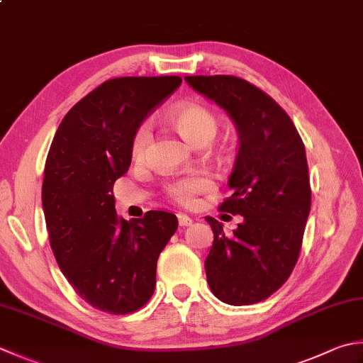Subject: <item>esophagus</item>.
<instances>
[{"label": "esophagus", "mask_w": 363, "mask_h": 363, "mask_svg": "<svg viewBox=\"0 0 363 363\" xmlns=\"http://www.w3.org/2000/svg\"><path fill=\"white\" fill-rule=\"evenodd\" d=\"M191 222H194V220H191L189 216L177 214V223H179L181 228H186V226H190Z\"/></svg>", "instance_id": "1"}]
</instances>
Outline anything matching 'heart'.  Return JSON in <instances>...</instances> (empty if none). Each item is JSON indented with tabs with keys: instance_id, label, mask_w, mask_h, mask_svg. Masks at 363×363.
Here are the masks:
<instances>
[{
	"instance_id": "obj_1",
	"label": "heart",
	"mask_w": 363,
	"mask_h": 363,
	"mask_svg": "<svg viewBox=\"0 0 363 363\" xmlns=\"http://www.w3.org/2000/svg\"><path fill=\"white\" fill-rule=\"evenodd\" d=\"M172 123L189 143L198 145L201 141H211L217 130V119L212 113L201 105L189 104L181 105L173 110ZM152 129L151 124L145 121L133 132L132 137V155L133 159H143L151 145ZM212 186L211 179L203 173H195L190 176H184L181 179L169 182L167 186V194L173 201L182 206L195 204L196 196L203 191L209 190Z\"/></svg>"
}]
</instances>
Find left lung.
<instances>
[{
  "label": "left lung",
  "mask_w": 363,
  "mask_h": 363,
  "mask_svg": "<svg viewBox=\"0 0 363 363\" xmlns=\"http://www.w3.org/2000/svg\"><path fill=\"white\" fill-rule=\"evenodd\" d=\"M189 86L225 110L238 132V155L220 209L242 216L231 236L212 217L214 242L204 269L225 303L267 299L293 272L299 257L311 190L305 146L293 121L272 97L233 75L186 77Z\"/></svg>",
  "instance_id": "left-lung-1"
}]
</instances>
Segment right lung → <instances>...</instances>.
Wrapping results in <instances>:
<instances>
[{
    "label": "right lung",
    "mask_w": 363,
    "mask_h": 363,
    "mask_svg": "<svg viewBox=\"0 0 363 363\" xmlns=\"http://www.w3.org/2000/svg\"><path fill=\"white\" fill-rule=\"evenodd\" d=\"M181 77L113 78L75 104L50 146L42 208L56 262L77 294L110 315L151 299L160 252L177 228L174 214L116 216L113 184L132 160V137Z\"/></svg>",
    "instance_id": "1"
}]
</instances>
